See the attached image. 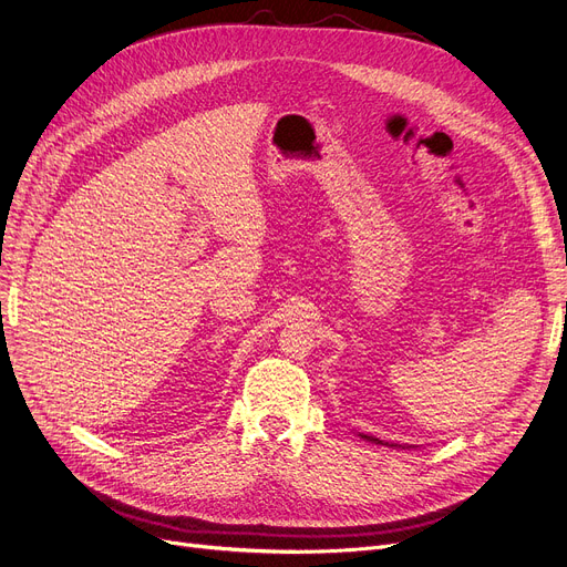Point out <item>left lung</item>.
Segmentation results:
<instances>
[{"label":"left lung","mask_w":567,"mask_h":567,"mask_svg":"<svg viewBox=\"0 0 567 567\" xmlns=\"http://www.w3.org/2000/svg\"><path fill=\"white\" fill-rule=\"evenodd\" d=\"M362 439H367V442H371V444H383V446H400V444H388V442H381V439H375V436H369V434H360ZM402 449H413V446H402Z\"/></svg>","instance_id":"obj_1"}]
</instances>
